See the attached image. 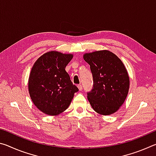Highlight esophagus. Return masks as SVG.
Masks as SVG:
<instances>
[{
	"instance_id": "1",
	"label": "esophagus",
	"mask_w": 156,
	"mask_h": 156,
	"mask_svg": "<svg viewBox=\"0 0 156 156\" xmlns=\"http://www.w3.org/2000/svg\"><path fill=\"white\" fill-rule=\"evenodd\" d=\"M78 88L79 89V91H82L83 90V86L81 85V84H78Z\"/></svg>"
}]
</instances>
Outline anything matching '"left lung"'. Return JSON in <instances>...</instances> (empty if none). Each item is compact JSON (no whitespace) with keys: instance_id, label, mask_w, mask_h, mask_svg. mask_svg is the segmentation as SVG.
I'll list each match as a JSON object with an SVG mask.
<instances>
[{"instance_id":"8db88e82","label":"left lung","mask_w":156,"mask_h":156,"mask_svg":"<svg viewBox=\"0 0 156 156\" xmlns=\"http://www.w3.org/2000/svg\"><path fill=\"white\" fill-rule=\"evenodd\" d=\"M83 58L90 65L94 78V89L87 95L89 103L98 114H113L123 105L129 93L130 81L125 65L106 49L84 53Z\"/></svg>"}]
</instances>
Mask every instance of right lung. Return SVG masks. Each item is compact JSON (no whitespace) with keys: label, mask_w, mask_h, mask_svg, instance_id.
<instances>
[{"label":"right lung","mask_w":156,"mask_h":156,"mask_svg":"<svg viewBox=\"0 0 156 156\" xmlns=\"http://www.w3.org/2000/svg\"><path fill=\"white\" fill-rule=\"evenodd\" d=\"M73 56L72 54L49 51L39 57L31 67L29 93L34 105L47 115L64 112L78 91L65 71Z\"/></svg>","instance_id":"obj_1"}]
</instances>
